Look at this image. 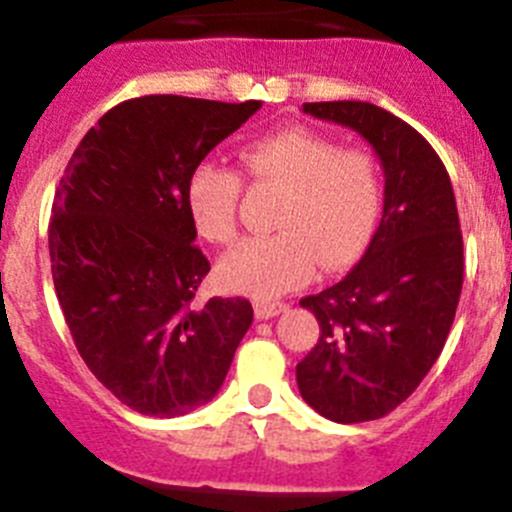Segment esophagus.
<instances>
[{
	"label": "esophagus",
	"instance_id": "esophagus-1",
	"mask_svg": "<svg viewBox=\"0 0 512 512\" xmlns=\"http://www.w3.org/2000/svg\"><path fill=\"white\" fill-rule=\"evenodd\" d=\"M253 310H256V318H259V320H269V318H277L279 312L287 310V302L256 300V305H253Z\"/></svg>",
	"mask_w": 512,
	"mask_h": 512
}]
</instances>
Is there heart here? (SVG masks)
<instances>
[{
    "label": "heart",
    "mask_w": 512,
    "mask_h": 512,
    "mask_svg": "<svg viewBox=\"0 0 512 512\" xmlns=\"http://www.w3.org/2000/svg\"><path fill=\"white\" fill-rule=\"evenodd\" d=\"M248 174L282 187L274 235L246 238L217 264L230 289L279 297L315 271L351 264L372 241L382 207V169L364 148L310 128H284L251 140L241 151ZM243 182L233 169L202 161L187 182V207L202 238L230 243L238 228Z\"/></svg>",
    "instance_id": "obj_1"
}]
</instances>
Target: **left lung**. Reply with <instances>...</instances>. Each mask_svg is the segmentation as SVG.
Returning a JSON list of instances; mask_svg holds the SVG:
<instances>
[{
	"label": "left lung",
	"instance_id": "left-lung-1",
	"mask_svg": "<svg viewBox=\"0 0 512 512\" xmlns=\"http://www.w3.org/2000/svg\"><path fill=\"white\" fill-rule=\"evenodd\" d=\"M302 112L351 128L384 171L382 223L359 264L300 300L320 338L297 364L302 400L336 423L384 418L441 356L464 282L454 189L431 143L369 102H307Z\"/></svg>",
	"mask_w": 512,
	"mask_h": 512
}]
</instances>
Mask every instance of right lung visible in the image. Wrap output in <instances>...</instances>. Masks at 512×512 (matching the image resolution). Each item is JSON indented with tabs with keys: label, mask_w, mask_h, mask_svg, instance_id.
<instances>
[{
	"label": "right lung",
	"mask_w": 512,
	"mask_h": 512,
	"mask_svg": "<svg viewBox=\"0 0 512 512\" xmlns=\"http://www.w3.org/2000/svg\"><path fill=\"white\" fill-rule=\"evenodd\" d=\"M259 107L128 99L63 171L48 225L58 302L84 364L135 413L176 418L210 402L251 328L243 297L194 305L210 261L194 246L187 182Z\"/></svg>",
	"instance_id": "right-lung-1"
}]
</instances>
